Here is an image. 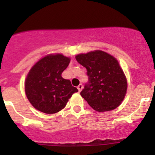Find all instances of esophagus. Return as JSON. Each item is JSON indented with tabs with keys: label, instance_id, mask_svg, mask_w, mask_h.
<instances>
[{
	"label": "esophagus",
	"instance_id": "esophagus-1",
	"mask_svg": "<svg viewBox=\"0 0 155 155\" xmlns=\"http://www.w3.org/2000/svg\"><path fill=\"white\" fill-rule=\"evenodd\" d=\"M82 88H83V84H80L78 86V89L79 91H81Z\"/></svg>",
	"mask_w": 155,
	"mask_h": 155
}]
</instances>
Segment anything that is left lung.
<instances>
[{"mask_svg":"<svg viewBox=\"0 0 155 155\" xmlns=\"http://www.w3.org/2000/svg\"><path fill=\"white\" fill-rule=\"evenodd\" d=\"M77 61L86 68L88 81L81 95L98 112L113 110L123 102L127 82L118 61L101 50L76 56Z\"/></svg>","mask_w":155,"mask_h":155,"instance_id":"8db88e82","label":"left lung"}]
</instances>
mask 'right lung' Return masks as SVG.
I'll use <instances>...</instances> for the list:
<instances>
[{
    "mask_svg": "<svg viewBox=\"0 0 155 155\" xmlns=\"http://www.w3.org/2000/svg\"><path fill=\"white\" fill-rule=\"evenodd\" d=\"M70 58L62 54L48 55L30 70L25 80V94L34 108L47 114L64 109L76 87L61 76L70 64Z\"/></svg>",
    "mask_w": 155,
    "mask_h": 155,
    "instance_id": "obj_1",
    "label": "right lung"
}]
</instances>
